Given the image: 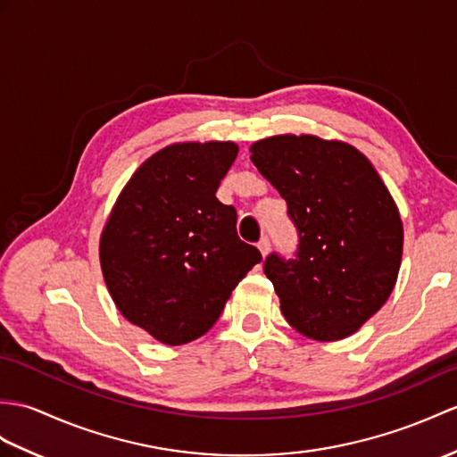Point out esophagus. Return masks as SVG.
<instances>
[{
    "instance_id": "34e87169",
    "label": "esophagus",
    "mask_w": 457,
    "mask_h": 457,
    "mask_svg": "<svg viewBox=\"0 0 457 457\" xmlns=\"http://www.w3.org/2000/svg\"><path fill=\"white\" fill-rule=\"evenodd\" d=\"M257 247H259L262 257H267V254L270 253V241H269V237H262V239L257 243Z\"/></svg>"
}]
</instances>
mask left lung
Masks as SVG:
<instances>
[{
  "label": "left lung",
  "instance_id": "obj_1",
  "mask_svg": "<svg viewBox=\"0 0 457 457\" xmlns=\"http://www.w3.org/2000/svg\"><path fill=\"white\" fill-rule=\"evenodd\" d=\"M249 152L300 233L295 259L272 253L264 261L282 315L313 341L350 337L397 282L403 221L394 196L370 159L346 142L280 134Z\"/></svg>",
  "mask_w": 457,
  "mask_h": 457
}]
</instances>
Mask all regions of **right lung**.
Here are the masks:
<instances>
[{
	"instance_id": "obj_1",
	"label": "right lung",
	"mask_w": 457,
	"mask_h": 457,
	"mask_svg": "<svg viewBox=\"0 0 457 457\" xmlns=\"http://www.w3.org/2000/svg\"><path fill=\"white\" fill-rule=\"evenodd\" d=\"M237 152L233 142L165 145L136 169L104 221L99 259L111 298L163 345L208 333L262 259L237 237L236 208L216 198Z\"/></svg>"
}]
</instances>
